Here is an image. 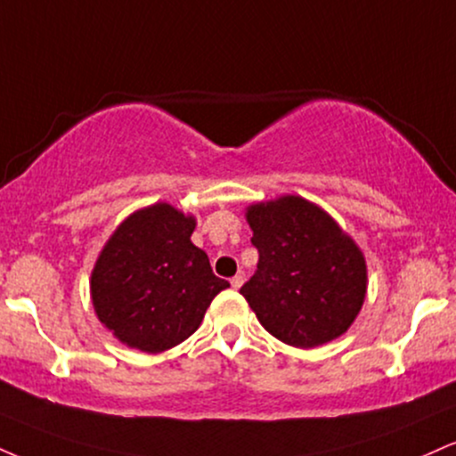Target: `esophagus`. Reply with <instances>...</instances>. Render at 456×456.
<instances>
[{"label": "esophagus", "instance_id": "1", "mask_svg": "<svg viewBox=\"0 0 456 456\" xmlns=\"http://www.w3.org/2000/svg\"><path fill=\"white\" fill-rule=\"evenodd\" d=\"M242 284H244V276H242V273H235V276L232 278V287L233 289H240V287H242Z\"/></svg>", "mask_w": 456, "mask_h": 456}]
</instances>
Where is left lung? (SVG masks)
I'll use <instances>...</instances> for the list:
<instances>
[{
	"instance_id": "8db88e82",
	"label": "left lung",
	"mask_w": 456,
	"mask_h": 456,
	"mask_svg": "<svg viewBox=\"0 0 456 456\" xmlns=\"http://www.w3.org/2000/svg\"><path fill=\"white\" fill-rule=\"evenodd\" d=\"M255 276L240 289L265 331L295 348H316L348 331L367 295L363 250L331 214L299 195L246 208Z\"/></svg>"
}]
</instances>
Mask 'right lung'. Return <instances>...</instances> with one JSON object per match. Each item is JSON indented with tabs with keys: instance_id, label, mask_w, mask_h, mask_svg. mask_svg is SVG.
I'll use <instances>...</instances> for the list:
<instances>
[{
	"instance_id": "add662e5",
	"label": "right lung",
	"mask_w": 456,
	"mask_h": 456,
	"mask_svg": "<svg viewBox=\"0 0 456 456\" xmlns=\"http://www.w3.org/2000/svg\"><path fill=\"white\" fill-rule=\"evenodd\" d=\"M195 216L172 204L140 208L114 229L91 272L97 318L125 346L157 354L197 331L229 287L191 242Z\"/></svg>"
}]
</instances>
